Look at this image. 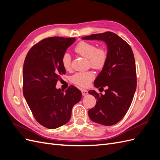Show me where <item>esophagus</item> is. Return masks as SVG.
Listing matches in <instances>:
<instances>
[{
    "label": "esophagus",
    "instance_id": "obj_1",
    "mask_svg": "<svg viewBox=\"0 0 160 160\" xmlns=\"http://www.w3.org/2000/svg\"><path fill=\"white\" fill-rule=\"evenodd\" d=\"M81 93H82V95L85 96V95L88 94V91H87L85 89H81Z\"/></svg>",
    "mask_w": 160,
    "mask_h": 160
}]
</instances>
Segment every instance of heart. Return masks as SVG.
Segmentation results:
<instances>
[{"label":"heart","mask_w":160,"mask_h":160,"mask_svg":"<svg viewBox=\"0 0 160 160\" xmlns=\"http://www.w3.org/2000/svg\"><path fill=\"white\" fill-rule=\"evenodd\" d=\"M75 51L79 55L88 59L89 65L91 68L99 70L103 69L108 61V51L103 47H97L94 43L82 41L75 46ZM62 66L66 71L71 69V57L69 52H65L61 57ZM95 78L93 71L78 72L71 77L72 83L81 87L87 88Z\"/></svg>","instance_id":"1"}]
</instances>
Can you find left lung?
Segmentation results:
<instances>
[{
    "instance_id": "1",
    "label": "left lung",
    "mask_w": 160,
    "mask_h": 160,
    "mask_svg": "<svg viewBox=\"0 0 160 160\" xmlns=\"http://www.w3.org/2000/svg\"><path fill=\"white\" fill-rule=\"evenodd\" d=\"M82 38L103 41L107 44L108 61L94 82L95 88L107 87V89L104 95L95 90L89 91L97 101L88 114L95 123L108 126L115 125L128 112L136 90V68L132 49L112 32L94 34Z\"/></svg>"
}]
</instances>
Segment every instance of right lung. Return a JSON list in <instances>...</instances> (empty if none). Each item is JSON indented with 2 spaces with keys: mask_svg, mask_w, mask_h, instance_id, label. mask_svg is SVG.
Instances as JSON below:
<instances>
[{
  "mask_svg": "<svg viewBox=\"0 0 160 160\" xmlns=\"http://www.w3.org/2000/svg\"><path fill=\"white\" fill-rule=\"evenodd\" d=\"M75 38L49 37L28 52L23 65V95L34 118L42 126L55 129L66 124L73 106L82 94L75 86L65 93L56 88L61 75L65 74L61 59Z\"/></svg>",
  "mask_w": 160,
  "mask_h": 160,
  "instance_id": "obj_1",
  "label": "right lung"
}]
</instances>
